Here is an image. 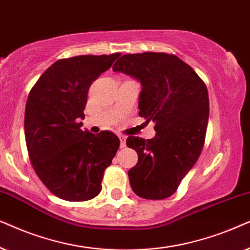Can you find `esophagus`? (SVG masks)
<instances>
[{
    "label": "esophagus",
    "instance_id": "34e87169",
    "mask_svg": "<svg viewBox=\"0 0 250 250\" xmlns=\"http://www.w3.org/2000/svg\"><path fill=\"white\" fill-rule=\"evenodd\" d=\"M119 138H120V147L121 148H125V136H122V135H120L119 136Z\"/></svg>",
    "mask_w": 250,
    "mask_h": 250
}]
</instances>
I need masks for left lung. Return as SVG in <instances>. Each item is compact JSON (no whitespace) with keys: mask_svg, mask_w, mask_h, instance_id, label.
I'll use <instances>...</instances> for the list:
<instances>
[{"mask_svg":"<svg viewBox=\"0 0 250 250\" xmlns=\"http://www.w3.org/2000/svg\"><path fill=\"white\" fill-rule=\"evenodd\" d=\"M112 68L141 83L139 115L155 123L153 138L127 139L138 154L137 165L128 171L132 191L151 200L170 197L204 147L207 86L191 66L164 52L125 55Z\"/></svg>","mask_w":250,"mask_h":250,"instance_id":"8db88e82","label":"left lung"}]
</instances>
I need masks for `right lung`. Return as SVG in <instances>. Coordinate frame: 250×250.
<instances>
[{
	"mask_svg": "<svg viewBox=\"0 0 250 250\" xmlns=\"http://www.w3.org/2000/svg\"><path fill=\"white\" fill-rule=\"evenodd\" d=\"M121 53L61 59L40 76L25 108V138L33 168L56 197L90 200L102 191L105 169L120 141L111 131H83L91 83Z\"/></svg>",
	"mask_w": 250,
	"mask_h": 250,
	"instance_id": "add662e5",
	"label": "right lung"
}]
</instances>
